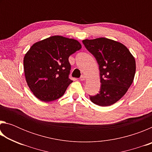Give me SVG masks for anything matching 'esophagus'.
Listing matches in <instances>:
<instances>
[{"label":"esophagus","mask_w":152,"mask_h":152,"mask_svg":"<svg viewBox=\"0 0 152 152\" xmlns=\"http://www.w3.org/2000/svg\"><path fill=\"white\" fill-rule=\"evenodd\" d=\"M80 80H82V81L85 80H86V76H84V75L81 76V77H80Z\"/></svg>","instance_id":"1"}]
</instances>
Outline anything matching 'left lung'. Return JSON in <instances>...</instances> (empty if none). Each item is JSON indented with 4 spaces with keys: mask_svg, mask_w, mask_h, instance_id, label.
<instances>
[{
    "mask_svg": "<svg viewBox=\"0 0 152 152\" xmlns=\"http://www.w3.org/2000/svg\"><path fill=\"white\" fill-rule=\"evenodd\" d=\"M82 43L99 66L101 88L90 99L99 106L113 104L124 96L135 74V60L127 47L116 41L101 37Z\"/></svg>",
    "mask_w": 152,
    "mask_h": 152,
    "instance_id": "8db88e82",
    "label": "left lung"
}]
</instances>
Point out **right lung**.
Here are the masks:
<instances>
[{
  "instance_id": "add662e5",
  "label": "right lung",
  "mask_w": 152,
  "mask_h": 152,
  "mask_svg": "<svg viewBox=\"0 0 152 152\" xmlns=\"http://www.w3.org/2000/svg\"><path fill=\"white\" fill-rule=\"evenodd\" d=\"M78 41L62 36H51L34 43L23 60L25 79L38 99L50 102L65 93L73 81L69 56L80 50Z\"/></svg>"
}]
</instances>
